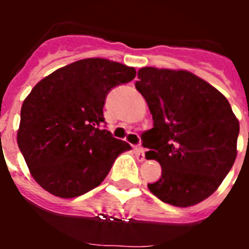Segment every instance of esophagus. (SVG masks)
Instances as JSON below:
<instances>
[{
	"instance_id": "obj_1",
	"label": "esophagus",
	"mask_w": 249,
	"mask_h": 249,
	"mask_svg": "<svg viewBox=\"0 0 249 249\" xmlns=\"http://www.w3.org/2000/svg\"><path fill=\"white\" fill-rule=\"evenodd\" d=\"M135 153H136V157H137L138 160H144L143 148H141V147H135Z\"/></svg>"
}]
</instances>
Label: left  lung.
Listing matches in <instances>:
<instances>
[{
  "label": "left lung",
  "mask_w": 249,
  "mask_h": 249,
  "mask_svg": "<svg viewBox=\"0 0 249 249\" xmlns=\"http://www.w3.org/2000/svg\"><path fill=\"white\" fill-rule=\"evenodd\" d=\"M138 78L136 89L153 118V128L146 132V157L162 167L149 191L173 206L199 203L218 188L236 160L238 120L227 98L191 72L143 67Z\"/></svg>",
  "instance_id": "obj_1"
}]
</instances>
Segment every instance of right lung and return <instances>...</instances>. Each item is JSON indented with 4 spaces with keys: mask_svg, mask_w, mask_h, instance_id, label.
<instances>
[{
    "mask_svg": "<svg viewBox=\"0 0 249 249\" xmlns=\"http://www.w3.org/2000/svg\"><path fill=\"white\" fill-rule=\"evenodd\" d=\"M136 70L105 58L58 68L35 86L21 108L17 143L35 181L61 198L100 186L114 160L131 149L105 129L103 106Z\"/></svg>",
    "mask_w": 249,
    "mask_h": 249,
    "instance_id": "right-lung-1",
    "label": "right lung"
}]
</instances>
